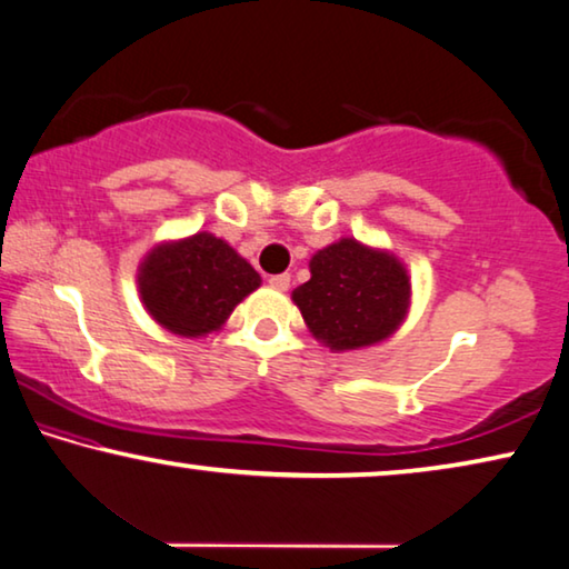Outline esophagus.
<instances>
[{
    "instance_id": "34e87169",
    "label": "esophagus",
    "mask_w": 569,
    "mask_h": 569,
    "mask_svg": "<svg viewBox=\"0 0 569 569\" xmlns=\"http://www.w3.org/2000/svg\"><path fill=\"white\" fill-rule=\"evenodd\" d=\"M268 283L276 288V291H288V286H291V276L288 273H278V276H270Z\"/></svg>"
}]
</instances>
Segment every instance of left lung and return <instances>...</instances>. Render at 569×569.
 Wrapping results in <instances>:
<instances>
[{
    "label": "left lung",
    "mask_w": 569,
    "mask_h": 569,
    "mask_svg": "<svg viewBox=\"0 0 569 569\" xmlns=\"http://www.w3.org/2000/svg\"><path fill=\"white\" fill-rule=\"evenodd\" d=\"M309 270L291 299L313 339L332 352L386 342L409 317L411 276L391 250L339 237L313 252Z\"/></svg>",
    "instance_id": "obj_1"
}]
</instances>
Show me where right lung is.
Wrapping results in <instances>:
<instances>
[{"mask_svg": "<svg viewBox=\"0 0 569 569\" xmlns=\"http://www.w3.org/2000/svg\"><path fill=\"white\" fill-rule=\"evenodd\" d=\"M260 283L258 270L211 232L158 242L138 266L142 307L160 327L186 339L219 332Z\"/></svg>", "mask_w": 569, "mask_h": 569, "instance_id": "add662e5", "label": "right lung"}]
</instances>
